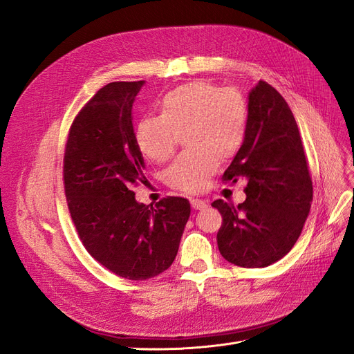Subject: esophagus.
Masks as SVG:
<instances>
[{
  "instance_id": "obj_1",
  "label": "esophagus",
  "mask_w": 354,
  "mask_h": 354,
  "mask_svg": "<svg viewBox=\"0 0 354 354\" xmlns=\"http://www.w3.org/2000/svg\"><path fill=\"white\" fill-rule=\"evenodd\" d=\"M190 203H192V208H194V209H205L208 207V202L205 199L194 198V199H190Z\"/></svg>"
}]
</instances>
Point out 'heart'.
I'll return each instance as SVG.
<instances>
[{"instance_id": "heart-1", "label": "heart", "mask_w": 354, "mask_h": 354, "mask_svg": "<svg viewBox=\"0 0 354 354\" xmlns=\"http://www.w3.org/2000/svg\"><path fill=\"white\" fill-rule=\"evenodd\" d=\"M248 108L234 88L195 81L168 91L159 102V116H145L136 127L140 152L153 162L174 153L178 136L187 147L165 173L167 183L183 192L205 189L218 168V158L239 151L246 133Z\"/></svg>"}]
</instances>
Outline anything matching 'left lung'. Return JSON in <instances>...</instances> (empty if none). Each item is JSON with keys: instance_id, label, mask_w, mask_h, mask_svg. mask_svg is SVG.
<instances>
[{"instance_id": "obj_1", "label": "left lung", "mask_w": 354, "mask_h": 354, "mask_svg": "<svg viewBox=\"0 0 354 354\" xmlns=\"http://www.w3.org/2000/svg\"><path fill=\"white\" fill-rule=\"evenodd\" d=\"M246 187L238 207L217 199L223 217L220 254L246 269L267 267L292 250L313 201L312 177L295 118L270 84L259 81L248 95L243 143L223 181Z\"/></svg>"}]
</instances>
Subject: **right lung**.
Instances as JSON below:
<instances>
[{"label": "right lung", "mask_w": 354, "mask_h": 354, "mask_svg": "<svg viewBox=\"0 0 354 354\" xmlns=\"http://www.w3.org/2000/svg\"><path fill=\"white\" fill-rule=\"evenodd\" d=\"M143 85L111 82L95 93L75 118L63 159L68 207L85 250L131 281L151 279L173 264L190 216L185 198L146 207L131 190L146 180L131 115Z\"/></svg>", "instance_id": "right-lung-1"}]
</instances>
